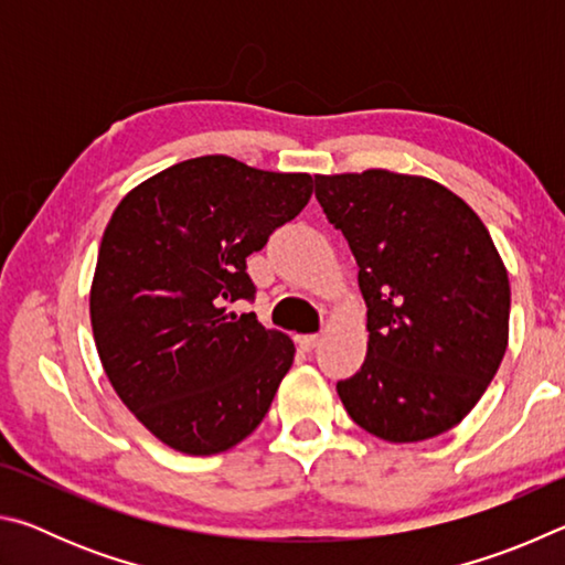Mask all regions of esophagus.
I'll return each mask as SVG.
<instances>
[{
	"label": "esophagus",
	"mask_w": 565,
	"mask_h": 565,
	"mask_svg": "<svg viewBox=\"0 0 565 565\" xmlns=\"http://www.w3.org/2000/svg\"><path fill=\"white\" fill-rule=\"evenodd\" d=\"M319 341H321L319 333H303V337H299V347L303 351H311V349L319 347Z\"/></svg>",
	"instance_id": "esophagus-1"
}]
</instances>
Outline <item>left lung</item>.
<instances>
[{"label": "left lung", "mask_w": 565, "mask_h": 565, "mask_svg": "<svg viewBox=\"0 0 565 565\" xmlns=\"http://www.w3.org/2000/svg\"><path fill=\"white\" fill-rule=\"evenodd\" d=\"M317 199L359 264L366 361L337 391L388 444L471 414L509 347L511 284L489 228L438 181L388 169L317 174Z\"/></svg>", "instance_id": "left-lung-1"}]
</instances>
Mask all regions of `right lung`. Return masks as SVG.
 Here are the masks:
<instances>
[{"mask_svg":"<svg viewBox=\"0 0 565 565\" xmlns=\"http://www.w3.org/2000/svg\"><path fill=\"white\" fill-rule=\"evenodd\" d=\"M311 189V174L209 154L149 177L114 209L89 289L94 343L121 404L174 451L242 444L289 374L294 341L226 303L254 299L246 256Z\"/></svg>","mask_w":565,"mask_h":565,"instance_id":"obj_1","label":"right lung"}]
</instances>
